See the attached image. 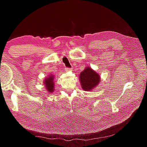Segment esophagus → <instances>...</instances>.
<instances>
[{
  "label": "esophagus",
  "mask_w": 147,
  "mask_h": 147,
  "mask_svg": "<svg viewBox=\"0 0 147 147\" xmlns=\"http://www.w3.org/2000/svg\"><path fill=\"white\" fill-rule=\"evenodd\" d=\"M65 69L66 71H72V69L71 68H68V67H65Z\"/></svg>",
  "instance_id": "34e87169"
}]
</instances>
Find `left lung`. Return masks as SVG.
<instances>
[{"instance_id":"8db88e82","label":"left lung","mask_w":147,"mask_h":147,"mask_svg":"<svg viewBox=\"0 0 147 147\" xmlns=\"http://www.w3.org/2000/svg\"><path fill=\"white\" fill-rule=\"evenodd\" d=\"M80 82L82 88L84 91H89L95 88L100 82V75L90 67H87L80 74Z\"/></svg>"}]
</instances>
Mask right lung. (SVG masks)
<instances>
[{
	"instance_id": "right-lung-1",
	"label": "right lung",
	"mask_w": 147,
	"mask_h": 147,
	"mask_svg": "<svg viewBox=\"0 0 147 147\" xmlns=\"http://www.w3.org/2000/svg\"><path fill=\"white\" fill-rule=\"evenodd\" d=\"M54 77L53 74H50L49 77L45 78L44 80V84L45 86L46 89L49 93H53L54 90Z\"/></svg>"
}]
</instances>
